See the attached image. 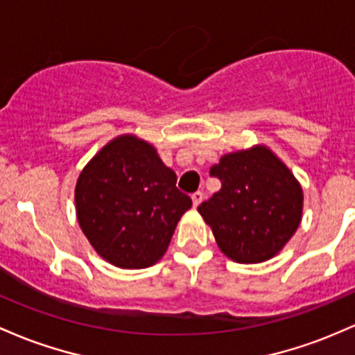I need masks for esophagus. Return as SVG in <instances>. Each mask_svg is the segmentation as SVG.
Masks as SVG:
<instances>
[{"label": "esophagus", "mask_w": 355, "mask_h": 355, "mask_svg": "<svg viewBox=\"0 0 355 355\" xmlns=\"http://www.w3.org/2000/svg\"><path fill=\"white\" fill-rule=\"evenodd\" d=\"M191 198H193L194 208H198V206L201 205V201H202V193H201V191H196V193H194Z\"/></svg>", "instance_id": "34e87169"}]
</instances>
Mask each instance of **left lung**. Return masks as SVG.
<instances>
[{
  "instance_id": "obj_1",
  "label": "left lung",
  "mask_w": 355,
  "mask_h": 355,
  "mask_svg": "<svg viewBox=\"0 0 355 355\" xmlns=\"http://www.w3.org/2000/svg\"><path fill=\"white\" fill-rule=\"evenodd\" d=\"M221 189L198 211L218 246L238 263H260L280 252L302 218L300 184L263 146L226 154L209 169Z\"/></svg>"
}]
</instances>
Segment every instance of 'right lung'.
<instances>
[{
    "label": "right lung",
    "mask_w": 355,
    "mask_h": 355,
    "mask_svg": "<svg viewBox=\"0 0 355 355\" xmlns=\"http://www.w3.org/2000/svg\"><path fill=\"white\" fill-rule=\"evenodd\" d=\"M156 149L134 135L109 142L82 171L75 188L80 228L103 260L147 268L164 254L193 206Z\"/></svg>",
    "instance_id": "add662e5"
}]
</instances>
